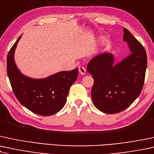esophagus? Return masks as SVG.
Masks as SVG:
<instances>
[{"label":"esophagus","instance_id":"esophagus-1","mask_svg":"<svg viewBox=\"0 0 154 154\" xmlns=\"http://www.w3.org/2000/svg\"><path fill=\"white\" fill-rule=\"evenodd\" d=\"M78 69L79 73L82 75H85V74H86V69H85V67H83V66H79Z\"/></svg>","mask_w":154,"mask_h":154}]
</instances>
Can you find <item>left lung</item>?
I'll use <instances>...</instances> for the list:
<instances>
[{
    "label": "left lung",
    "mask_w": 154,
    "mask_h": 154,
    "mask_svg": "<svg viewBox=\"0 0 154 154\" xmlns=\"http://www.w3.org/2000/svg\"><path fill=\"white\" fill-rule=\"evenodd\" d=\"M123 31V41L131 51L128 57L113 64V55L103 53L90 59L87 66L94 79L92 102L105 113H118L130 106L140 95L145 80L146 50L128 29Z\"/></svg>",
    "instance_id": "8db88e82"
}]
</instances>
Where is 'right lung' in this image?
Returning a JSON list of instances; mask_svg holds the SVG:
<instances>
[{"mask_svg": "<svg viewBox=\"0 0 154 154\" xmlns=\"http://www.w3.org/2000/svg\"><path fill=\"white\" fill-rule=\"evenodd\" d=\"M19 36L7 57V73L15 96L22 105L43 116L58 112L65 105L70 87L78 76V69L63 71L44 79L23 75L14 62V51Z\"/></svg>", "mask_w": 154, "mask_h": 154, "instance_id": "obj_1", "label": "right lung"}]
</instances>
